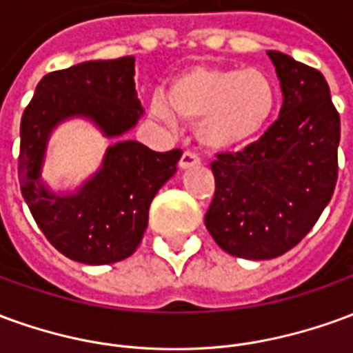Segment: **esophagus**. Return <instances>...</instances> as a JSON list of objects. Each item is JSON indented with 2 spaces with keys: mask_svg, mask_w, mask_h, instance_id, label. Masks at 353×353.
Wrapping results in <instances>:
<instances>
[{
  "mask_svg": "<svg viewBox=\"0 0 353 353\" xmlns=\"http://www.w3.org/2000/svg\"><path fill=\"white\" fill-rule=\"evenodd\" d=\"M196 164H200V159L194 151H185L181 154V159H179V168L181 170L191 168V166H196Z\"/></svg>",
  "mask_w": 353,
  "mask_h": 353,
  "instance_id": "34e87169",
  "label": "esophagus"
}]
</instances>
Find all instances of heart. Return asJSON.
<instances>
[{"label":"heart","instance_id":"heart-1","mask_svg":"<svg viewBox=\"0 0 353 353\" xmlns=\"http://www.w3.org/2000/svg\"><path fill=\"white\" fill-rule=\"evenodd\" d=\"M276 81L257 68L196 64L176 75L168 96L157 94L151 113L162 123L176 117L196 123L199 141L214 151H234L259 139L278 113Z\"/></svg>","mask_w":353,"mask_h":353}]
</instances>
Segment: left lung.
<instances>
[{
	"label": "left lung",
	"instance_id": "left-lung-1",
	"mask_svg": "<svg viewBox=\"0 0 353 353\" xmlns=\"http://www.w3.org/2000/svg\"><path fill=\"white\" fill-rule=\"evenodd\" d=\"M283 94L280 117L242 151L217 153L204 223L234 257L263 261L295 248L316 225L339 177L341 117L325 77L268 50Z\"/></svg>",
	"mask_w": 353,
	"mask_h": 353
}]
</instances>
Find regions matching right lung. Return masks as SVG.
Listing matches in <instances>:
<instances>
[{"mask_svg": "<svg viewBox=\"0 0 353 353\" xmlns=\"http://www.w3.org/2000/svg\"><path fill=\"white\" fill-rule=\"evenodd\" d=\"M139 115L134 57L50 72L35 87L20 121V191L37 227L65 257L85 265L130 257L147 229L151 200L176 174L181 149L157 153L139 141H117L79 192L58 196L41 183L50 130L68 117H87L115 138L130 130Z\"/></svg>", "mask_w": 353, "mask_h": 353, "instance_id": "add662e5", "label": "right lung"}]
</instances>
